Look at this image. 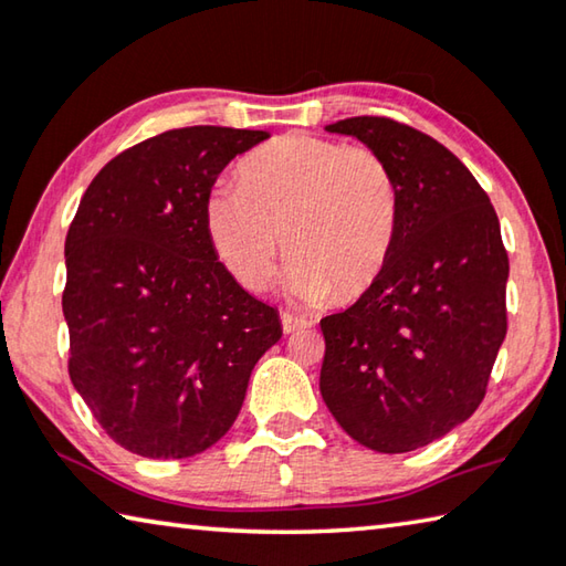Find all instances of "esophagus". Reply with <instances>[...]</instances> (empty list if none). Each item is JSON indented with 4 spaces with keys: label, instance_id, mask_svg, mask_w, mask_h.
I'll return each instance as SVG.
<instances>
[{
    "label": "esophagus",
    "instance_id": "34e87169",
    "mask_svg": "<svg viewBox=\"0 0 566 566\" xmlns=\"http://www.w3.org/2000/svg\"><path fill=\"white\" fill-rule=\"evenodd\" d=\"M281 325H283V333L291 335V333H298L303 328H308V321L298 318V315H291V313H281Z\"/></svg>",
    "mask_w": 566,
    "mask_h": 566
}]
</instances>
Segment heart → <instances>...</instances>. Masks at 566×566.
Returning <instances> with one entry per match:
<instances>
[{
	"label": "heart",
	"mask_w": 566,
	"mask_h": 566,
	"mask_svg": "<svg viewBox=\"0 0 566 566\" xmlns=\"http://www.w3.org/2000/svg\"><path fill=\"white\" fill-rule=\"evenodd\" d=\"M241 188L216 186L203 228L218 261L243 289L261 291L275 273L281 235L293 255L285 291L303 303L370 289L390 255L395 184L368 148L289 134L238 166Z\"/></svg>",
	"instance_id": "b5f03b06"
}]
</instances>
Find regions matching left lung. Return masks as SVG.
Segmentation results:
<instances>
[{
  "mask_svg": "<svg viewBox=\"0 0 566 566\" xmlns=\"http://www.w3.org/2000/svg\"><path fill=\"white\" fill-rule=\"evenodd\" d=\"M325 132L358 138L388 166L395 235L370 289L321 321V395L363 448L410 452L484 398L507 335L500 221L468 166L418 128L355 116Z\"/></svg>",
  "mask_w": 566,
  "mask_h": 566,
  "instance_id": "obj_1",
  "label": "left lung"
}]
</instances>
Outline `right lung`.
Returning <instances> with one entry per match:
<instances>
[{
	"label": "right lung",
	"mask_w": 566,
	"mask_h": 566,
	"mask_svg": "<svg viewBox=\"0 0 566 566\" xmlns=\"http://www.w3.org/2000/svg\"><path fill=\"white\" fill-rule=\"evenodd\" d=\"M268 136L174 128L112 158L78 201L64 243L69 375L108 438L142 458L184 460L221 440L283 335L203 228L218 174Z\"/></svg>",
	"instance_id": "1"
}]
</instances>
